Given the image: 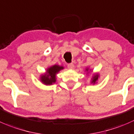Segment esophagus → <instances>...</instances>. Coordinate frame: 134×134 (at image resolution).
Returning <instances> with one entry per match:
<instances>
[{
    "instance_id": "34e87169",
    "label": "esophagus",
    "mask_w": 134,
    "mask_h": 134,
    "mask_svg": "<svg viewBox=\"0 0 134 134\" xmlns=\"http://www.w3.org/2000/svg\"><path fill=\"white\" fill-rule=\"evenodd\" d=\"M67 67H68V68L69 69H73L74 67H75V65H74L73 63H69V64L67 65Z\"/></svg>"
}]
</instances>
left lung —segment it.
Wrapping results in <instances>:
<instances>
[{
  "instance_id": "obj_1",
  "label": "left lung",
  "mask_w": 134,
  "mask_h": 134,
  "mask_svg": "<svg viewBox=\"0 0 134 134\" xmlns=\"http://www.w3.org/2000/svg\"><path fill=\"white\" fill-rule=\"evenodd\" d=\"M86 71L87 72V74H88L90 72V70L89 71V68H86ZM99 77V75L98 73L93 74V76H92V79H91V84H95L96 83H97V81L98 80Z\"/></svg>"
}]
</instances>
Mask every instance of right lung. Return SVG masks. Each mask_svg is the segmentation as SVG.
<instances>
[{
  "label": "right lung",
  "instance_id": "1",
  "mask_svg": "<svg viewBox=\"0 0 134 134\" xmlns=\"http://www.w3.org/2000/svg\"><path fill=\"white\" fill-rule=\"evenodd\" d=\"M63 66L54 65L48 67L45 73L41 75L40 80L45 85H52L56 82V75L61 70L63 69Z\"/></svg>",
  "mask_w": 134,
  "mask_h": 134
}]
</instances>
